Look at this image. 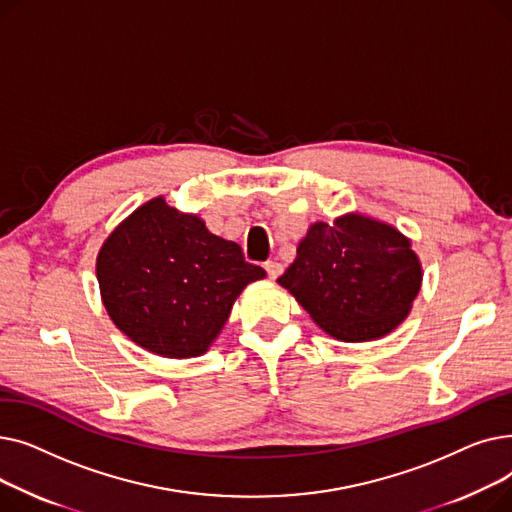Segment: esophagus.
<instances>
[{"instance_id": "34e87169", "label": "esophagus", "mask_w": 512, "mask_h": 512, "mask_svg": "<svg viewBox=\"0 0 512 512\" xmlns=\"http://www.w3.org/2000/svg\"><path fill=\"white\" fill-rule=\"evenodd\" d=\"M265 272H267V276H270L272 280H276L282 272H284V267H282V263H278V261H265Z\"/></svg>"}]
</instances>
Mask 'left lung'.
Returning a JSON list of instances; mask_svg holds the SVG:
<instances>
[{
  "label": "left lung",
  "instance_id": "obj_1",
  "mask_svg": "<svg viewBox=\"0 0 512 512\" xmlns=\"http://www.w3.org/2000/svg\"><path fill=\"white\" fill-rule=\"evenodd\" d=\"M315 324L344 342L386 336L407 317L421 286L411 242L388 224L344 215L317 222L278 278Z\"/></svg>",
  "mask_w": 512,
  "mask_h": 512
}]
</instances>
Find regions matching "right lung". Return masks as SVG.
Listing matches in <instances>:
<instances>
[{
	"label": "right lung",
	"instance_id": "add662e5",
	"mask_svg": "<svg viewBox=\"0 0 512 512\" xmlns=\"http://www.w3.org/2000/svg\"><path fill=\"white\" fill-rule=\"evenodd\" d=\"M265 278L232 240L164 199L134 211L97 257L103 305L139 346L172 359L199 357L220 334L232 303Z\"/></svg>",
	"mask_w": 512,
	"mask_h": 512
}]
</instances>
